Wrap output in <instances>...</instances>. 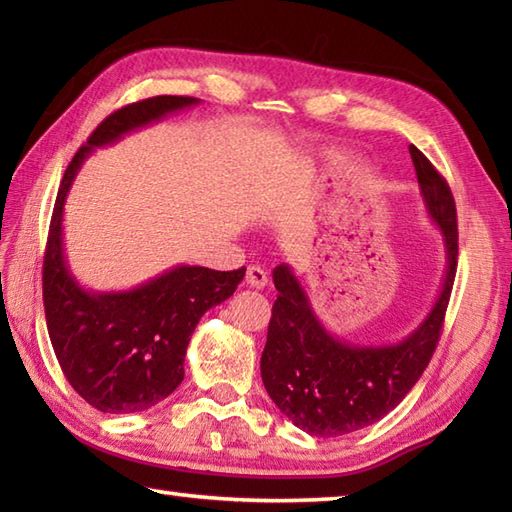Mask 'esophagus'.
<instances>
[{
  "label": "esophagus",
  "instance_id": "34e87169",
  "mask_svg": "<svg viewBox=\"0 0 512 512\" xmlns=\"http://www.w3.org/2000/svg\"><path fill=\"white\" fill-rule=\"evenodd\" d=\"M246 284L250 288H264L268 284V273L262 268V266H248L246 268Z\"/></svg>",
  "mask_w": 512,
  "mask_h": 512
}]
</instances>
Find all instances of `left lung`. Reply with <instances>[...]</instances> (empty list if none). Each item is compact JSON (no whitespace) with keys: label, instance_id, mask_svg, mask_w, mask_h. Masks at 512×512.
Masks as SVG:
<instances>
[{"label":"left lung","instance_id":"1","mask_svg":"<svg viewBox=\"0 0 512 512\" xmlns=\"http://www.w3.org/2000/svg\"><path fill=\"white\" fill-rule=\"evenodd\" d=\"M429 220L444 242V277L427 317L405 339L361 345L334 336L319 321L295 270L279 264V297L262 354V380L279 411L310 436L336 438L385 418L427 369L440 339L458 268V215L449 184L418 147L409 145Z\"/></svg>","mask_w":512,"mask_h":512}]
</instances>
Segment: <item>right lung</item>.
Listing matches in <instances>:
<instances>
[{
    "label": "right lung",
    "mask_w": 512,
    "mask_h": 512,
    "mask_svg": "<svg viewBox=\"0 0 512 512\" xmlns=\"http://www.w3.org/2000/svg\"><path fill=\"white\" fill-rule=\"evenodd\" d=\"M191 96H154L110 114L65 169L43 257L48 334L68 383L103 413H136L165 400L184 378V354L202 314L233 295L246 268L173 266L132 290L99 292L72 275L63 206L94 149L198 105Z\"/></svg>",
    "instance_id": "1"
}]
</instances>
